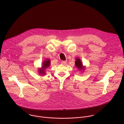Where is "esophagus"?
<instances>
[{"label":"esophagus","mask_w":124,"mask_h":124,"mask_svg":"<svg viewBox=\"0 0 124 124\" xmlns=\"http://www.w3.org/2000/svg\"><path fill=\"white\" fill-rule=\"evenodd\" d=\"M61 63H62V64L65 65V64H66V61H62V62H61Z\"/></svg>","instance_id":"obj_1"}]
</instances>
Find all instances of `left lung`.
<instances>
[{
    "label": "left lung",
    "instance_id": "left-lung-1",
    "mask_svg": "<svg viewBox=\"0 0 124 124\" xmlns=\"http://www.w3.org/2000/svg\"><path fill=\"white\" fill-rule=\"evenodd\" d=\"M75 65L76 67L80 70H84L85 69V67L83 66L82 62L81 60L79 58H76V61L75 62Z\"/></svg>",
    "mask_w": 124,
    "mask_h": 124
}]
</instances>
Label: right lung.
<instances>
[{
  "label": "right lung",
  "instance_id": "1",
  "mask_svg": "<svg viewBox=\"0 0 124 124\" xmlns=\"http://www.w3.org/2000/svg\"><path fill=\"white\" fill-rule=\"evenodd\" d=\"M50 63H51V61L48 59H46V61H44L42 63L41 68H39V73L41 75H45V70L48 67H49L50 66Z\"/></svg>",
  "mask_w": 124,
  "mask_h": 124
}]
</instances>
